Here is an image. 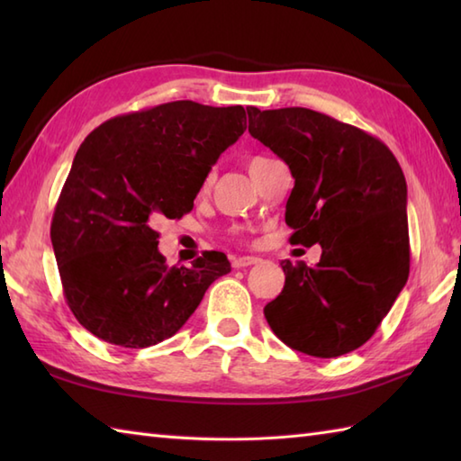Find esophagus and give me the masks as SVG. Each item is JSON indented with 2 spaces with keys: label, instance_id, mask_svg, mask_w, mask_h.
<instances>
[{
  "label": "esophagus",
  "instance_id": "esophagus-1",
  "mask_svg": "<svg viewBox=\"0 0 461 461\" xmlns=\"http://www.w3.org/2000/svg\"><path fill=\"white\" fill-rule=\"evenodd\" d=\"M259 258H253V256H246V258H233L231 266L236 269H241V267H248V266H253V263H258Z\"/></svg>",
  "mask_w": 461,
  "mask_h": 461
}]
</instances>
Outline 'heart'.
<instances>
[{
  "label": "heart",
  "instance_id": "heart-1",
  "mask_svg": "<svg viewBox=\"0 0 461 461\" xmlns=\"http://www.w3.org/2000/svg\"><path fill=\"white\" fill-rule=\"evenodd\" d=\"M263 160H267V158H263V156H253V158L249 160V170H251V168H256V166H258V164H261Z\"/></svg>",
  "mask_w": 461,
  "mask_h": 461
}]
</instances>
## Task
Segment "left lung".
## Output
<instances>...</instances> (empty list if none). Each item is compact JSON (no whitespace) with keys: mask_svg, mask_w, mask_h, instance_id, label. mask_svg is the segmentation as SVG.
<instances>
[{"mask_svg":"<svg viewBox=\"0 0 461 461\" xmlns=\"http://www.w3.org/2000/svg\"><path fill=\"white\" fill-rule=\"evenodd\" d=\"M249 134L295 178L285 208L291 243H321L309 267L289 259L266 319L287 347L335 358L365 345L410 273L406 178L376 136L317 111L248 106Z\"/></svg>","mask_w":461,"mask_h":461,"instance_id":"left-lung-1","label":"left lung"}]
</instances>
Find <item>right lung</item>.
<instances>
[{
  "instance_id": "obj_1",
  "label": "right lung",
  "mask_w": 461,
  "mask_h": 461,
  "mask_svg": "<svg viewBox=\"0 0 461 461\" xmlns=\"http://www.w3.org/2000/svg\"><path fill=\"white\" fill-rule=\"evenodd\" d=\"M243 121L240 104L174 101L114 116L86 136L55 205L51 243L67 305L95 337L124 348L158 345L231 271L221 251L168 267L152 223L194 208Z\"/></svg>"
}]
</instances>
